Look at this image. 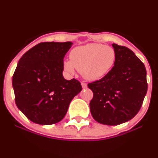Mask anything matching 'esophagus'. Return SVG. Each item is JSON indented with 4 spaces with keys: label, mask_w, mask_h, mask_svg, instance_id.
Wrapping results in <instances>:
<instances>
[{
    "label": "esophagus",
    "mask_w": 158,
    "mask_h": 158,
    "mask_svg": "<svg viewBox=\"0 0 158 158\" xmlns=\"http://www.w3.org/2000/svg\"><path fill=\"white\" fill-rule=\"evenodd\" d=\"M81 86H82L83 88H86L87 87H88V85H87L85 82H82L81 83Z\"/></svg>",
    "instance_id": "obj_1"
}]
</instances>
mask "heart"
<instances>
[{
    "mask_svg": "<svg viewBox=\"0 0 158 158\" xmlns=\"http://www.w3.org/2000/svg\"><path fill=\"white\" fill-rule=\"evenodd\" d=\"M70 60L64 61V68L70 73L74 68L81 72L85 79L95 80L106 75L116 60L114 48L102 44H88L70 51Z\"/></svg>",
    "mask_w": 158,
    "mask_h": 158,
    "instance_id": "1",
    "label": "heart"
}]
</instances>
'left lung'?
I'll return each mask as SVG.
<instances>
[{
	"instance_id": "obj_1",
	"label": "left lung",
	"mask_w": 158,
	"mask_h": 158,
	"mask_svg": "<svg viewBox=\"0 0 158 158\" xmlns=\"http://www.w3.org/2000/svg\"><path fill=\"white\" fill-rule=\"evenodd\" d=\"M112 45L116 53L114 67L88 87L94 94L90 102L93 118L101 124L117 126L138 113L148 84L145 65L134 52L126 47Z\"/></svg>"
}]
</instances>
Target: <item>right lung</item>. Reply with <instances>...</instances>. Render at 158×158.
Returning <instances> with one entry per match:
<instances>
[{"label": "right lung", "mask_w": 158, "mask_h": 158, "mask_svg": "<svg viewBox=\"0 0 158 158\" xmlns=\"http://www.w3.org/2000/svg\"><path fill=\"white\" fill-rule=\"evenodd\" d=\"M72 44L70 41L41 42L19 60L12 77L15 104L32 122L59 123L81 90L79 81L66 80L62 75L64 57Z\"/></svg>", "instance_id": "add662e5"}]
</instances>
